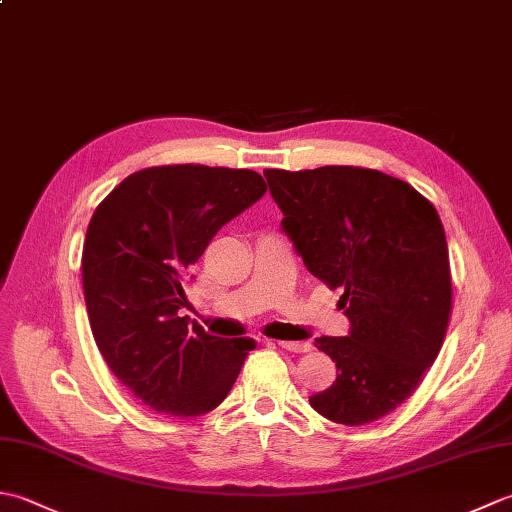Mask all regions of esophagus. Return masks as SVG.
<instances>
[{
  "label": "esophagus",
  "instance_id": "34e87169",
  "mask_svg": "<svg viewBox=\"0 0 512 512\" xmlns=\"http://www.w3.org/2000/svg\"><path fill=\"white\" fill-rule=\"evenodd\" d=\"M279 347H284V350H288V352H297V354H301V352H310L312 350V345L310 343H306V341H275Z\"/></svg>",
  "mask_w": 512,
  "mask_h": 512
}]
</instances>
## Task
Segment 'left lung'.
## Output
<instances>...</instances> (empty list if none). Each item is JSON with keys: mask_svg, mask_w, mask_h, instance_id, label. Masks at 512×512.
<instances>
[{"mask_svg": "<svg viewBox=\"0 0 512 512\" xmlns=\"http://www.w3.org/2000/svg\"><path fill=\"white\" fill-rule=\"evenodd\" d=\"M286 235L310 273L341 288L350 336H321L336 380L310 405L358 427L387 416L422 383L451 317L440 215L411 184L363 167L266 169Z\"/></svg>", "mask_w": 512, "mask_h": 512, "instance_id": "left-lung-1", "label": "left lung"}]
</instances>
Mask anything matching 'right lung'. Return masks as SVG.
Listing matches in <instances>:
<instances>
[{"label":"right lung","instance_id":"obj_1","mask_svg":"<svg viewBox=\"0 0 512 512\" xmlns=\"http://www.w3.org/2000/svg\"><path fill=\"white\" fill-rule=\"evenodd\" d=\"M266 193L257 171L149 167L96 206L83 244V292L107 367L158 413L193 418L228 396L255 341L220 339L178 310L182 277L213 235Z\"/></svg>","mask_w":512,"mask_h":512}]
</instances>
